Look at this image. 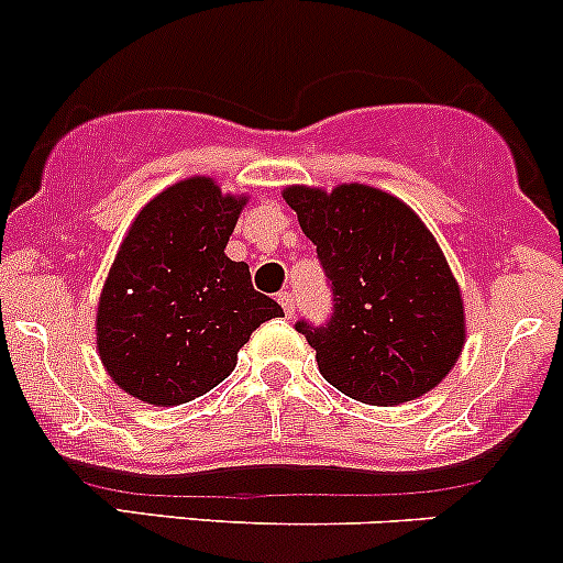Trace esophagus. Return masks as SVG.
Wrapping results in <instances>:
<instances>
[{
    "label": "esophagus",
    "mask_w": 563,
    "mask_h": 563,
    "mask_svg": "<svg viewBox=\"0 0 563 563\" xmlns=\"http://www.w3.org/2000/svg\"><path fill=\"white\" fill-rule=\"evenodd\" d=\"M277 302H280L283 313H286V316L297 313V302H294V294L291 291H280V294H277Z\"/></svg>",
    "instance_id": "esophagus-1"
}]
</instances>
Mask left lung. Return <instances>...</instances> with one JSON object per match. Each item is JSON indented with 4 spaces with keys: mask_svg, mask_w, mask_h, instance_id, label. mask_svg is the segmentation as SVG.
<instances>
[{
    "mask_svg": "<svg viewBox=\"0 0 563 563\" xmlns=\"http://www.w3.org/2000/svg\"><path fill=\"white\" fill-rule=\"evenodd\" d=\"M332 286L321 327L297 321L321 376L354 400L397 406L455 367L465 343L460 286L411 207L367 185L283 190Z\"/></svg>",
    "mask_w": 563,
    "mask_h": 563,
    "instance_id": "1",
    "label": "left lung"
}]
</instances>
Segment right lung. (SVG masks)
Returning <instances> with one entry per match:
<instances>
[{"mask_svg": "<svg viewBox=\"0 0 563 563\" xmlns=\"http://www.w3.org/2000/svg\"><path fill=\"white\" fill-rule=\"evenodd\" d=\"M245 203L190 176L133 220L98 305V354L119 389L152 406L196 400L231 376L261 323L283 316L245 261L225 255Z\"/></svg>", "mask_w": 563, "mask_h": 563, "instance_id": "right-lung-1", "label": "right lung"}]
</instances>
